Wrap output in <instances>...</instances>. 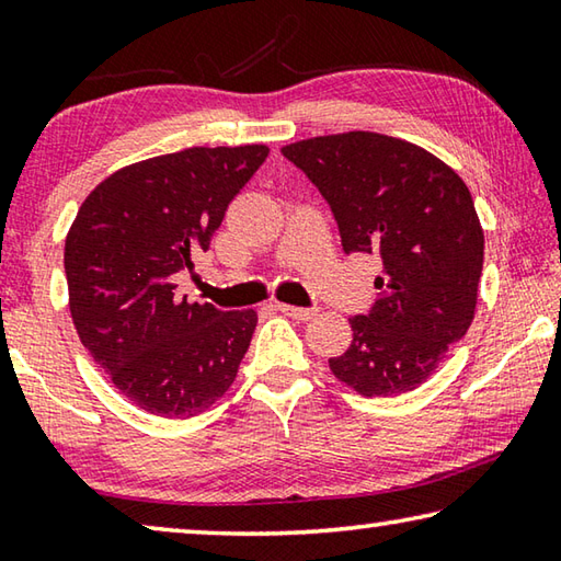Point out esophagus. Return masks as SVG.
Instances as JSON below:
<instances>
[{"instance_id": "obj_1", "label": "esophagus", "mask_w": 561, "mask_h": 561, "mask_svg": "<svg viewBox=\"0 0 561 561\" xmlns=\"http://www.w3.org/2000/svg\"><path fill=\"white\" fill-rule=\"evenodd\" d=\"M277 309L284 317H291L297 321H309L317 317V309H304V307H289V304H277Z\"/></svg>"}]
</instances>
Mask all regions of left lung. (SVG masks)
<instances>
[{"instance_id":"obj_1","label":"left lung","mask_w":561,"mask_h":561,"mask_svg":"<svg viewBox=\"0 0 561 561\" xmlns=\"http://www.w3.org/2000/svg\"><path fill=\"white\" fill-rule=\"evenodd\" d=\"M284 158L336 217L344 252L378 254V299L348 319L354 341L329 368L356 393L401 396L428 381L470 329L485 234L468 185L421 146L368 130L297 140Z\"/></svg>"}]
</instances>
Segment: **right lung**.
<instances>
[{
    "mask_svg": "<svg viewBox=\"0 0 561 561\" xmlns=\"http://www.w3.org/2000/svg\"><path fill=\"white\" fill-rule=\"evenodd\" d=\"M267 146L185 148L116 170L66 234L69 309L108 381L146 413L193 417L222 398L257 311L180 299L175 274L207 252Z\"/></svg>",
    "mask_w": 561,
    "mask_h": 561,
    "instance_id": "add662e5",
    "label": "right lung"
}]
</instances>
